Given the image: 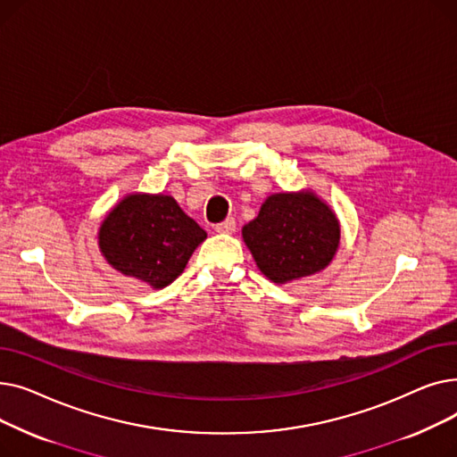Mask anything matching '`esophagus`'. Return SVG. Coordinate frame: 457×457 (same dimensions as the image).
<instances>
[{"label": "esophagus", "mask_w": 457, "mask_h": 457, "mask_svg": "<svg viewBox=\"0 0 457 457\" xmlns=\"http://www.w3.org/2000/svg\"><path fill=\"white\" fill-rule=\"evenodd\" d=\"M214 229L219 231V233H233L237 229V222L233 219H228V220H224L220 224H216Z\"/></svg>", "instance_id": "esophagus-1"}]
</instances>
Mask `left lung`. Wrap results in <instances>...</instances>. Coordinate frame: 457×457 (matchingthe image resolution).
<instances>
[{
	"label": "left lung",
	"mask_w": 457,
	"mask_h": 457,
	"mask_svg": "<svg viewBox=\"0 0 457 457\" xmlns=\"http://www.w3.org/2000/svg\"><path fill=\"white\" fill-rule=\"evenodd\" d=\"M257 269L281 285L324 270L341 241L337 214L315 192H279L243 228Z\"/></svg>",
	"instance_id": "8db88e82"
}]
</instances>
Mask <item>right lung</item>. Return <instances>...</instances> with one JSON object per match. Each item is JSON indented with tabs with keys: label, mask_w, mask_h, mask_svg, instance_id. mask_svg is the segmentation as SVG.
I'll return each instance as SVG.
<instances>
[{
	"label": "right lung",
	"mask_w": 457,
	"mask_h": 457,
	"mask_svg": "<svg viewBox=\"0 0 457 457\" xmlns=\"http://www.w3.org/2000/svg\"><path fill=\"white\" fill-rule=\"evenodd\" d=\"M207 233L166 195H129L118 202L98 231L109 265L152 289L170 285Z\"/></svg>",
	"instance_id": "right-lung-1"
}]
</instances>
